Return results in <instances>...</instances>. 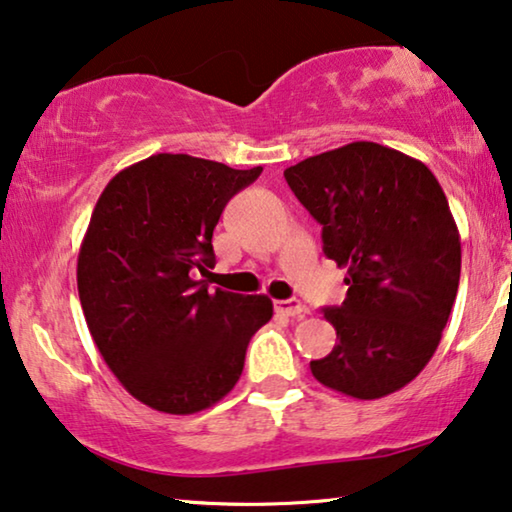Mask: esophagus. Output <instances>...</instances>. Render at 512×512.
I'll return each mask as SVG.
<instances>
[{"label":"esophagus","mask_w":512,"mask_h":512,"mask_svg":"<svg viewBox=\"0 0 512 512\" xmlns=\"http://www.w3.org/2000/svg\"><path fill=\"white\" fill-rule=\"evenodd\" d=\"M273 308H276L278 315H285V317H303L305 312V305L296 299H287V301H276L273 303Z\"/></svg>","instance_id":"esophagus-1"}]
</instances>
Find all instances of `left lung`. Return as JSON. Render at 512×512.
Returning a JSON list of instances; mask_svg holds the SVG:
<instances>
[{
    "label": "left lung",
    "instance_id": "8db88e82",
    "mask_svg": "<svg viewBox=\"0 0 512 512\" xmlns=\"http://www.w3.org/2000/svg\"><path fill=\"white\" fill-rule=\"evenodd\" d=\"M285 179L345 266L347 299L326 308L338 345L312 377L356 400L391 395L437 352L460 285V232L430 167L377 142L310 156Z\"/></svg>",
    "mask_w": 512,
    "mask_h": 512
}]
</instances>
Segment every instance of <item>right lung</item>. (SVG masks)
I'll return each instance as SVG.
<instances>
[{
    "mask_svg": "<svg viewBox=\"0 0 512 512\" xmlns=\"http://www.w3.org/2000/svg\"><path fill=\"white\" fill-rule=\"evenodd\" d=\"M259 174L156 154L98 197L78 255L82 312L114 377L151 409L186 416L223 400L273 317L269 296L195 280L216 264L211 236L225 204Z\"/></svg>",
    "mask_w": 512,
    "mask_h": 512,
    "instance_id": "right-lung-1",
    "label": "right lung"
}]
</instances>
